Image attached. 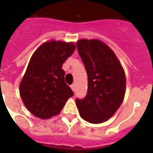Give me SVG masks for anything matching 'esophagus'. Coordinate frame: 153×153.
Listing matches in <instances>:
<instances>
[{"instance_id":"obj_1","label":"esophagus","mask_w":153,"mask_h":153,"mask_svg":"<svg viewBox=\"0 0 153 153\" xmlns=\"http://www.w3.org/2000/svg\"><path fill=\"white\" fill-rule=\"evenodd\" d=\"M71 88L72 89V91H74V90H75V86H74V84H72L71 86Z\"/></svg>"}]
</instances>
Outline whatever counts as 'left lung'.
I'll list each match as a JSON object with an SVG mask.
<instances>
[{
	"label": "left lung",
	"instance_id": "left-lung-1",
	"mask_svg": "<svg viewBox=\"0 0 153 153\" xmlns=\"http://www.w3.org/2000/svg\"><path fill=\"white\" fill-rule=\"evenodd\" d=\"M76 45L88 79L87 94L83 99L76 98V105L85 121L102 123L115 114L123 102L125 71L114 51L101 40L82 39Z\"/></svg>",
	"mask_w": 153,
	"mask_h": 153
}]
</instances>
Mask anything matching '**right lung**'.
Returning a JSON list of instances; mask_svg holds the SVG:
<instances>
[{
  "instance_id": "1",
  "label": "right lung",
  "mask_w": 153,
  "mask_h": 153,
  "mask_svg": "<svg viewBox=\"0 0 153 153\" xmlns=\"http://www.w3.org/2000/svg\"><path fill=\"white\" fill-rule=\"evenodd\" d=\"M74 50L73 43L51 40L33 53L20 82V94L34 116L48 119L58 115L67 99L74 95L65 82L62 66Z\"/></svg>"
}]
</instances>
